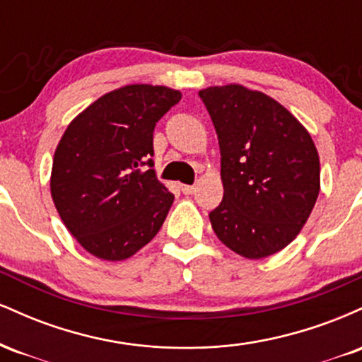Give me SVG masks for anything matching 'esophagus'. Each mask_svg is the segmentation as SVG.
Listing matches in <instances>:
<instances>
[{
  "mask_svg": "<svg viewBox=\"0 0 362 362\" xmlns=\"http://www.w3.org/2000/svg\"><path fill=\"white\" fill-rule=\"evenodd\" d=\"M180 190L184 192L185 195H190L195 192V187L194 185H180Z\"/></svg>",
  "mask_w": 362,
  "mask_h": 362,
  "instance_id": "1",
  "label": "esophagus"
}]
</instances>
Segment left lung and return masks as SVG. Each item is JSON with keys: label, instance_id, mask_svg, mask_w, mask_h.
I'll return each instance as SVG.
<instances>
[{"label": "left lung", "instance_id": "8db88e82", "mask_svg": "<svg viewBox=\"0 0 362 362\" xmlns=\"http://www.w3.org/2000/svg\"><path fill=\"white\" fill-rule=\"evenodd\" d=\"M221 151L223 201L211 211L216 236L250 260L281 252L300 235L320 192V158L306 127L259 90L199 91Z\"/></svg>", "mask_w": 362, "mask_h": 362}]
</instances>
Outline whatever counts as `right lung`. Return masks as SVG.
<instances>
[{
    "label": "right lung",
    "instance_id": "obj_1",
    "mask_svg": "<svg viewBox=\"0 0 362 362\" xmlns=\"http://www.w3.org/2000/svg\"><path fill=\"white\" fill-rule=\"evenodd\" d=\"M161 85L120 86L74 117L52 160L51 195L59 218L93 257L126 260L160 231L173 194L156 178L153 131L180 102Z\"/></svg>",
    "mask_w": 362,
    "mask_h": 362
}]
</instances>
